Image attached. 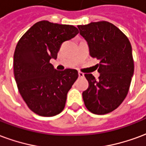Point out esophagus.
<instances>
[{
  "label": "esophagus",
  "instance_id": "34e87169",
  "mask_svg": "<svg viewBox=\"0 0 146 146\" xmlns=\"http://www.w3.org/2000/svg\"><path fill=\"white\" fill-rule=\"evenodd\" d=\"M78 75H79V77H84V73H83L82 72H78Z\"/></svg>",
  "mask_w": 146,
  "mask_h": 146
}]
</instances>
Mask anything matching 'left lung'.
I'll return each instance as SVG.
<instances>
[{
  "label": "left lung",
  "instance_id": "obj_1",
  "mask_svg": "<svg viewBox=\"0 0 146 146\" xmlns=\"http://www.w3.org/2000/svg\"><path fill=\"white\" fill-rule=\"evenodd\" d=\"M89 46L90 55L100 61L98 80L84 74L88 88L83 92L86 108L103 115L121 104L127 95L134 74V60L128 38L116 26L106 21L77 26Z\"/></svg>",
  "mask_w": 146,
  "mask_h": 146
}]
</instances>
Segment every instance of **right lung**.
I'll list each match as a JSON object with an SVG mask.
<instances>
[{"label":"right lung","mask_w":146,"mask_h":146,"mask_svg":"<svg viewBox=\"0 0 146 146\" xmlns=\"http://www.w3.org/2000/svg\"><path fill=\"white\" fill-rule=\"evenodd\" d=\"M78 33L71 25L40 21L18 42L13 62L15 79L27 106L39 116H55L65 108L67 93L78 78V72L56 70L50 60L57 58L64 41Z\"/></svg>","instance_id":"1"}]
</instances>
